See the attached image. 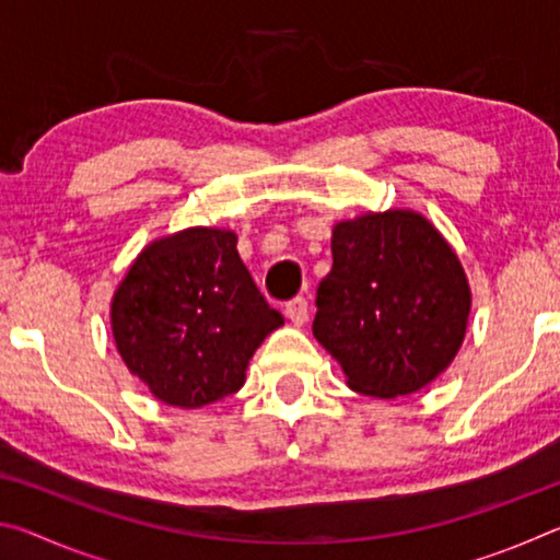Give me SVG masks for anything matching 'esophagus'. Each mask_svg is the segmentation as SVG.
Masks as SVG:
<instances>
[{
	"label": "esophagus",
	"instance_id": "34e87169",
	"mask_svg": "<svg viewBox=\"0 0 560 560\" xmlns=\"http://www.w3.org/2000/svg\"><path fill=\"white\" fill-rule=\"evenodd\" d=\"M283 314H287L293 326H303L308 320V301L303 296L291 299L287 306H283Z\"/></svg>",
	"mask_w": 560,
	"mask_h": 560
}]
</instances>
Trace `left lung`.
Returning a JSON list of instances; mask_svg holds the SVG:
<instances>
[{"label":"left lung","instance_id":"8db88e82","mask_svg":"<svg viewBox=\"0 0 560 560\" xmlns=\"http://www.w3.org/2000/svg\"><path fill=\"white\" fill-rule=\"evenodd\" d=\"M334 269L318 283L314 336L360 395L417 393L464 340L467 277L422 214L390 210L336 224Z\"/></svg>","mask_w":560,"mask_h":560}]
</instances>
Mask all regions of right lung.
<instances>
[{"label":"right lung","mask_w":560,"mask_h":560,"mask_svg":"<svg viewBox=\"0 0 560 560\" xmlns=\"http://www.w3.org/2000/svg\"><path fill=\"white\" fill-rule=\"evenodd\" d=\"M128 371L167 405H210L244 385L254 350L283 316L261 296L224 230L179 232L140 252L113 296Z\"/></svg>","instance_id":"1"}]
</instances>
